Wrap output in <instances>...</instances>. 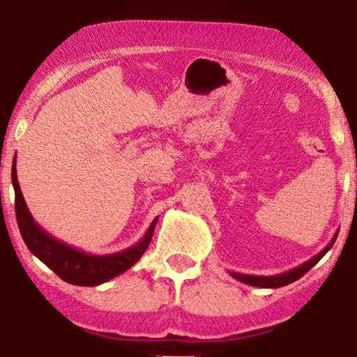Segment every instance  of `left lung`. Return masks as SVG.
I'll return each instance as SVG.
<instances>
[{
  "instance_id": "8db88e82",
  "label": "left lung",
  "mask_w": 357,
  "mask_h": 357,
  "mask_svg": "<svg viewBox=\"0 0 357 357\" xmlns=\"http://www.w3.org/2000/svg\"><path fill=\"white\" fill-rule=\"evenodd\" d=\"M338 231L340 230H337V234L333 235V238L330 240L328 245L325 246L322 251L317 252L316 256L311 257V259L306 261V262H303V264H299L298 267H293V268H290V271H287L283 273H275V275H250V273H240V272H234V271H229V273L235 278V280H240V282L246 283V285H251V287L280 288V287L290 285V283L296 282L298 278H301L307 271H311V268L316 266L325 255H327V251L333 246L335 240H337Z\"/></svg>"
}]
</instances>
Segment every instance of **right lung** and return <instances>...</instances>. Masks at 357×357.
I'll use <instances>...</instances> for the list:
<instances>
[{"instance_id":"obj_1","label":"right lung","mask_w":357,"mask_h":357,"mask_svg":"<svg viewBox=\"0 0 357 357\" xmlns=\"http://www.w3.org/2000/svg\"><path fill=\"white\" fill-rule=\"evenodd\" d=\"M11 178L15 193V217H17V225L25 245L33 256H37L56 275L70 285L96 287L121 275L140 259L153 238L158 217L148 227L143 238L127 250L101 256L77 250V248L54 238L35 222L19 187L17 172H15V156L13 161Z\"/></svg>"}]
</instances>
